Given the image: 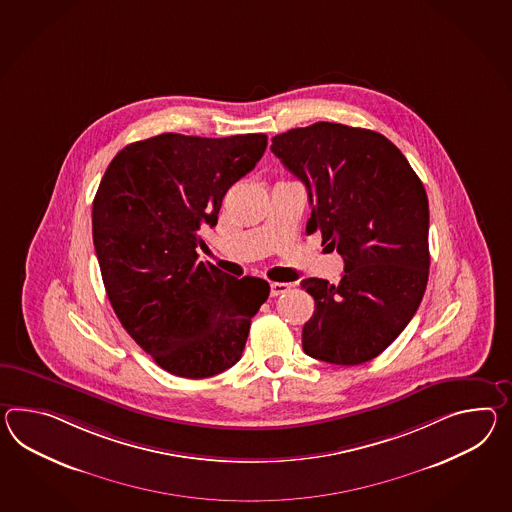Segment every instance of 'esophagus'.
Instances as JSON below:
<instances>
[{
  "label": "esophagus",
  "mask_w": 512,
  "mask_h": 512,
  "mask_svg": "<svg viewBox=\"0 0 512 512\" xmlns=\"http://www.w3.org/2000/svg\"><path fill=\"white\" fill-rule=\"evenodd\" d=\"M290 287H292V285H288V283H272V285H270V296L275 298V296H279V294H285V292L290 290Z\"/></svg>",
  "instance_id": "obj_1"
}]
</instances>
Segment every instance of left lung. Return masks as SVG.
<instances>
[{
	"mask_svg": "<svg viewBox=\"0 0 512 512\" xmlns=\"http://www.w3.org/2000/svg\"><path fill=\"white\" fill-rule=\"evenodd\" d=\"M272 151L307 188V233L344 259L337 285L301 281L316 309L303 351L318 361H372L398 338L429 277V203L405 155L381 133L316 122L272 138Z\"/></svg>",
	"mask_w": 512,
	"mask_h": 512,
	"instance_id": "obj_1",
	"label": "left lung"
}]
</instances>
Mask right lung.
<instances>
[{
  "label": "right lung",
  "instance_id": "1",
  "mask_svg": "<svg viewBox=\"0 0 512 512\" xmlns=\"http://www.w3.org/2000/svg\"><path fill=\"white\" fill-rule=\"evenodd\" d=\"M262 133L225 138L163 133L107 166L92 203V238L118 320L177 377L222 374L242 357L270 285L198 261L225 192L261 161Z\"/></svg>",
  "mask_w": 512,
  "mask_h": 512
}]
</instances>
